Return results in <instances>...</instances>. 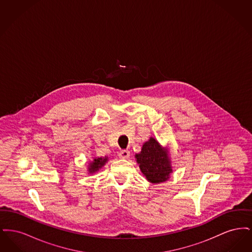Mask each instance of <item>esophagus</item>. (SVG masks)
Returning <instances> with one entry per match:
<instances>
[{
    "mask_svg": "<svg viewBox=\"0 0 252 252\" xmlns=\"http://www.w3.org/2000/svg\"><path fill=\"white\" fill-rule=\"evenodd\" d=\"M130 156V152L128 150H122L119 153L121 158H128Z\"/></svg>",
    "mask_w": 252,
    "mask_h": 252,
    "instance_id": "1",
    "label": "esophagus"
}]
</instances>
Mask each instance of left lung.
I'll list each match as a JSON object with an SVG mask.
<instances>
[{"mask_svg":"<svg viewBox=\"0 0 252 252\" xmlns=\"http://www.w3.org/2000/svg\"><path fill=\"white\" fill-rule=\"evenodd\" d=\"M135 158L144 177L152 184L161 183L171 178L173 173L169 148L163 147L157 139L150 137Z\"/></svg>","mask_w":252,"mask_h":252,"instance_id":"8db88e82","label":"left lung"}]
</instances>
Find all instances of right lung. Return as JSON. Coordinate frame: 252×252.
I'll use <instances>...</instances> for the list:
<instances>
[{"label":"right lung","instance_id":"add662e5","mask_svg":"<svg viewBox=\"0 0 252 252\" xmlns=\"http://www.w3.org/2000/svg\"><path fill=\"white\" fill-rule=\"evenodd\" d=\"M108 161V157H94L93 160L88 162V174L98 172Z\"/></svg>","mask_w":252,"mask_h":252}]
</instances>
